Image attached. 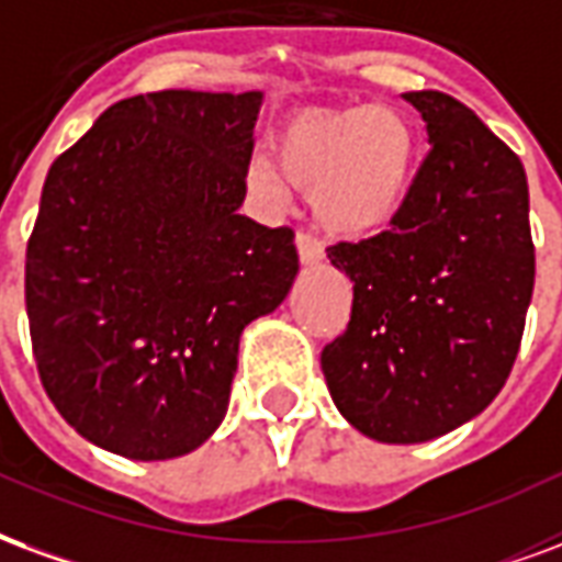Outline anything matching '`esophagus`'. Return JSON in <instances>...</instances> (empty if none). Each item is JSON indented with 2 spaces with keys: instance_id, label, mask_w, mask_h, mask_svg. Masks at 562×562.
I'll return each instance as SVG.
<instances>
[{
  "instance_id": "esophagus-1",
  "label": "esophagus",
  "mask_w": 562,
  "mask_h": 562,
  "mask_svg": "<svg viewBox=\"0 0 562 562\" xmlns=\"http://www.w3.org/2000/svg\"><path fill=\"white\" fill-rule=\"evenodd\" d=\"M296 251H299V260H302L305 266H314L323 260V245L305 231L296 233Z\"/></svg>"
}]
</instances>
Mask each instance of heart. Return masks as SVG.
I'll return each instance as SVG.
<instances>
[{
    "label": "heart",
    "mask_w": 562,
    "mask_h": 562,
    "mask_svg": "<svg viewBox=\"0 0 562 562\" xmlns=\"http://www.w3.org/2000/svg\"><path fill=\"white\" fill-rule=\"evenodd\" d=\"M413 149V131L398 110H311L281 128L276 161L254 155L245 176L266 200H281L286 186L314 188L311 209L323 231L366 236L404 206Z\"/></svg>",
    "instance_id": "b5f03b06"
}]
</instances>
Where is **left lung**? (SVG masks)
Returning <instances> with one entry per match:
<instances>
[{"mask_svg":"<svg viewBox=\"0 0 562 562\" xmlns=\"http://www.w3.org/2000/svg\"><path fill=\"white\" fill-rule=\"evenodd\" d=\"M431 149L389 231L326 254L353 281L321 353L335 407L380 443H425L497 398L521 347L536 251L524 164L446 92H407Z\"/></svg>","mask_w":562,"mask_h":562,"instance_id":"obj_1","label":"left lung"}]
</instances>
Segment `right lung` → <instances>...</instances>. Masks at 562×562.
Listing matches in <instances>:
<instances>
[{
  "label": "right lung",
  "mask_w": 562,
  "mask_h": 562,
  "mask_svg": "<svg viewBox=\"0 0 562 562\" xmlns=\"http://www.w3.org/2000/svg\"><path fill=\"white\" fill-rule=\"evenodd\" d=\"M263 92L164 89L53 161L26 245L41 383L89 443L191 452L231 401L239 335L299 272L290 227L239 215Z\"/></svg>",
  "instance_id": "1"
}]
</instances>
